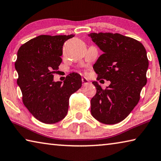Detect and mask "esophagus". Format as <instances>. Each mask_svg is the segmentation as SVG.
Segmentation results:
<instances>
[{
	"mask_svg": "<svg viewBox=\"0 0 161 161\" xmlns=\"http://www.w3.org/2000/svg\"><path fill=\"white\" fill-rule=\"evenodd\" d=\"M81 81H82L83 85H87V84H89V80H87L86 77H82V79H81Z\"/></svg>",
	"mask_w": 161,
	"mask_h": 161,
	"instance_id": "1",
	"label": "esophagus"
}]
</instances>
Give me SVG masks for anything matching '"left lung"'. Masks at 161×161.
<instances>
[{
	"instance_id": "8db88e82",
	"label": "left lung",
	"mask_w": 161,
	"mask_h": 161,
	"mask_svg": "<svg viewBox=\"0 0 161 161\" xmlns=\"http://www.w3.org/2000/svg\"><path fill=\"white\" fill-rule=\"evenodd\" d=\"M88 35L103 51L93 66L97 80L111 81L105 89L97 81L92 82L97 93L91 99L92 115L105 124L119 123L137 105L141 89L146 84V50L139 41L119 33L92 32Z\"/></svg>"
}]
</instances>
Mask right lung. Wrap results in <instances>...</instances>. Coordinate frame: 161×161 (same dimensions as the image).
<instances>
[{"mask_svg":"<svg viewBox=\"0 0 161 161\" xmlns=\"http://www.w3.org/2000/svg\"><path fill=\"white\" fill-rule=\"evenodd\" d=\"M75 36L40 35L20 46L15 67L23 102L35 118L45 124H54L66 116L71 95L81 86V77L70 73L62 81H54L62 62L65 41Z\"/></svg>","mask_w":161,"mask_h":161,"instance_id":"1","label":"right lung"}]
</instances>
